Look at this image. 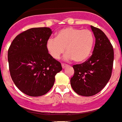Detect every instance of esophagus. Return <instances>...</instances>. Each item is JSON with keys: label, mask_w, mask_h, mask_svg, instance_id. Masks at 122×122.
Segmentation results:
<instances>
[{"label": "esophagus", "mask_w": 122, "mask_h": 122, "mask_svg": "<svg viewBox=\"0 0 122 122\" xmlns=\"http://www.w3.org/2000/svg\"><path fill=\"white\" fill-rule=\"evenodd\" d=\"M66 66H68L67 64H62V68H66Z\"/></svg>", "instance_id": "1"}]
</instances>
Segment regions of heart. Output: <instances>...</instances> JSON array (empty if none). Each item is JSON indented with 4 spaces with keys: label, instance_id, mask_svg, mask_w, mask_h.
Returning a JSON list of instances; mask_svg holds the SVG:
<instances>
[{
    "label": "heart",
    "instance_id": "b5f03b06",
    "mask_svg": "<svg viewBox=\"0 0 122 122\" xmlns=\"http://www.w3.org/2000/svg\"><path fill=\"white\" fill-rule=\"evenodd\" d=\"M94 35L88 29L72 27L59 30L55 39H50L46 44L48 54L54 59H58L65 51V59H73L74 62H85L91 54L93 48Z\"/></svg>",
    "mask_w": 122,
    "mask_h": 122
}]
</instances>
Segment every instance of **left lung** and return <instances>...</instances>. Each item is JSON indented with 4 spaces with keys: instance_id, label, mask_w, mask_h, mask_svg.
<instances>
[{
    "instance_id": "8db88e82",
    "label": "left lung",
    "mask_w": 122,
    "mask_h": 122,
    "mask_svg": "<svg viewBox=\"0 0 122 122\" xmlns=\"http://www.w3.org/2000/svg\"><path fill=\"white\" fill-rule=\"evenodd\" d=\"M95 37L93 54L85 62L73 66L71 79L72 89L79 95H96L107 85L112 76L114 53L111 42L101 29L91 26Z\"/></svg>"
}]
</instances>
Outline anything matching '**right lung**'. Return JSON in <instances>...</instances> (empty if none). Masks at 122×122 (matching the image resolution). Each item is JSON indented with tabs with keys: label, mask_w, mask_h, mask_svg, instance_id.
<instances>
[{
	"label": "right lung",
	"mask_w": 122,
	"mask_h": 122,
	"mask_svg": "<svg viewBox=\"0 0 122 122\" xmlns=\"http://www.w3.org/2000/svg\"><path fill=\"white\" fill-rule=\"evenodd\" d=\"M49 27L27 29L19 34L8 50L10 76L23 93L39 97L53 86L61 64L48 54L46 44L51 34Z\"/></svg>",
	"instance_id": "1"
}]
</instances>
